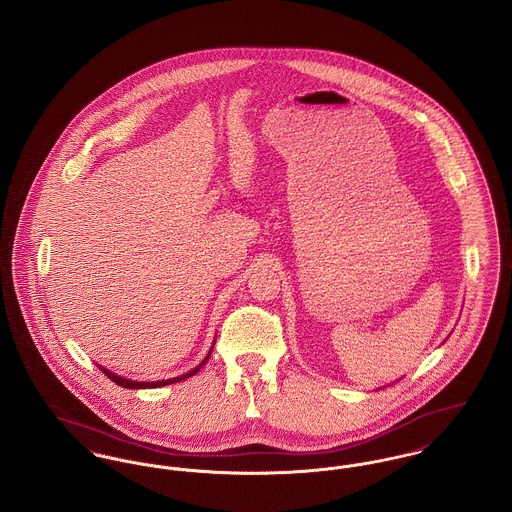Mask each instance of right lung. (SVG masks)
I'll use <instances>...</instances> for the list:
<instances>
[{
	"instance_id": "1",
	"label": "right lung",
	"mask_w": 512,
	"mask_h": 512,
	"mask_svg": "<svg viewBox=\"0 0 512 512\" xmlns=\"http://www.w3.org/2000/svg\"><path fill=\"white\" fill-rule=\"evenodd\" d=\"M212 350L209 352V356L203 360V363H199L193 371H189V373H185V375H181V377H174V379H166V381H152V383H139V381H131V379H123L120 375H116V373H112V371H108L106 367H102V365H98L100 367V371L108 377V379H112L116 385H120L123 389H156V387H164V385H172V383H178V381H183V379H187V377H191V375H195L207 360L211 358Z\"/></svg>"
}]
</instances>
